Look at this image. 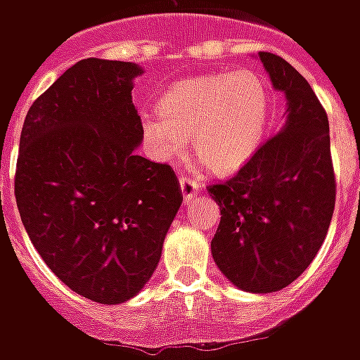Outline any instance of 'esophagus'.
<instances>
[{"label": "esophagus", "instance_id": "34e87169", "mask_svg": "<svg viewBox=\"0 0 360 360\" xmlns=\"http://www.w3.org/2000/svg\"><path fill=\"white\" fill-rule=\"evenodd\" d=\"M179 187L185 204L191 202V200L200 193V185H198L195 179H191V177H179Z\"/></svg>", "mask_w": 360, "mask_h": 360}]
</instances>
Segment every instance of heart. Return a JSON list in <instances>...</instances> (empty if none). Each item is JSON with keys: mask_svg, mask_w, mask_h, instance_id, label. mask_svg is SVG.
Listing matches in <instances>:
<instances>
[{"mask_svg": "<svg viewBox=\"0 0 360 360\" xmlns=\"http://www.w3.org/2000/svg\"><path fill=\"white\" fill-rule=\"evenodd\" d=\"M160 113L141 121L144 142L162 162L179 158L191 136L196 160L227 175L249 164L264 141L270 94L262 77L249 69L185 79L158 103Z\"/></svg>", "mask_w": 360, "mask_h": 360, "instance_id": "heart-1", "label": "heart"}]
</instances>
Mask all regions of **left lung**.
Returning a JSON list of instances; mask_svg holds the SVG:
<instances>
[{"mask_svg": "<svg viewBox=\"0 0 360 360\" xmlns=\"http://www.w3.org/2000/svg\"><path fill=\"white\" fill-rule=\"evenodd\" d=\"M285 119L233 179L208 187L219 206L212 257L237 289L274 293L301 276L324 243L335 204L330 123L314 90L279 56L260 51Z\"/></svg>", "mask_w": 360, "mask_h": 360, "instance_id": "1", "label": "left lung"}]
</instances>
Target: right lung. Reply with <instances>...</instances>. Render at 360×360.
Returning <instances> with one entry per match:
<instances>
[{
    "label": "right lung",
    "mask_w": 360,
    "mask_h": 360,
    "mask_svg": "<svg viewBox=\"0 0 360 360\" xmlns=\"http://www.w3.org/2000/svg\"><path fill=\"white\" fill-rule=\"evenodd\" d=\"M142 73L129 61L82 59L30 105L20 133L22 226L67 287L102 304L142 291L183 202L172 167L136 154L131 92Z\"/></svg>",
    "instance_id": "obj_1"
}]
</instances>
